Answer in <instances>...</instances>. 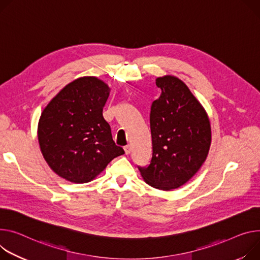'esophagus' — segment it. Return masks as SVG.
Returning a JSON list of instances; mask_svg holds the SVG:
<instances>
[{"label": "esophagus", "instance_id": "1", "mask_svg": "<svg viewBox=\"0 0 260 260\" xmlns=\"http://www.w3.org/2000/svg\"><path fill=\"white\" fill-rule=\"evenodd\" d=\"M123 149H124V151H125V154H129V153H131V151H132V147H131V145H126V146H124V147H123Z\"/></svg>", "mask_w": 260, "mask_h": 260}]
</instances>
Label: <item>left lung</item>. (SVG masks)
Listing matches in <instances>:
<instances>
[{
  "mask_svg": "<svg viewBox=\"0 0 260 260\" xmlns=\"http://www.w3.org/2000/svg\"><path fill=\"white\" fill-rule=\"evenodd\" d=\"M161 93L151 105L152 156L138 169L151 186L162 191L190 180L204 162L211 141L208 117L186 85L167 76L157 78Z\"/></svg>",
  "mask_w": 260,
  "mask_h": 260,
  "instance_id": "left-lung-1",
  "label": "left lung"
}]
</instances>
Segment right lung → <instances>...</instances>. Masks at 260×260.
<instances>
[{"label":"right lung","instance_id":"obj_1","mask_svg":"<svg viewBox=\"0 0 260 260\" xmlns=\"http://www.w3.org/2000/svg\"><path fill=\"white\" fill-rule=\"evenodd\" d=\"M110 88L94 77L65 86L43 110L38 124L41 152L52 170L76 183L91 181L124 153L112 138L103 111Z\"/></svg>","mask_w":260,"mask_h":260}]
</instances>
